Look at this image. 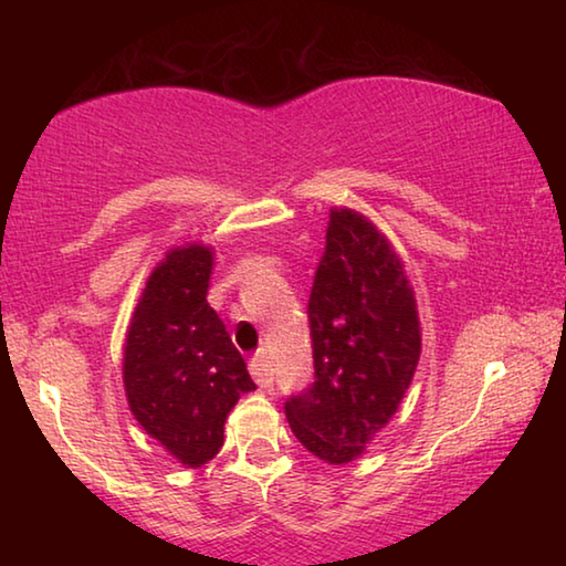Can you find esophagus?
Masks as SVG:
<instances>
[{
  "label": "esophagus",
  "mask_w": 566,
  "mask_h": 566,
  "mask_svg": "<svg viewBox=\"0 0 566 566\" xmlns=\"http://www.w3.org/2000/svg\"><path fill=\"white\" fill-rule=\"evenodd\" d=\"M249 371H252L254 381L260 387H272L274 381V371H272V364H270V357H266V352L260 349L252 357V361H249Z\"/></svg>",
  "instance_id": "esophagus-1"
}]
</instances>
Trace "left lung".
Wrapping results in <instances>:
<instances>
[{
    "instance_id": "8db88e82",
    "label": "left lung",
    "mask_w": 566,
    "mask_h": 566,
    "mask_svg": "<svg viewBox=\"0 0 566 566\" xmlns=\"http://www.w3.org/2000/svg\"><path fill=\"white\" fill-rule=\"evenodd\" d=\"M306 314L314 381L286 399L284 411L314 457L347 464L397 411L421 352L405 266L367 217L329 212Z\"/></svg>"
}]
</instances>
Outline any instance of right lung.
Instances as JSON below:
<instances>
[{"label": "right lung", "mask_w": 566, "mask_h": 566, "mask_svg": "<svg viewBox=\"0 0 566 566\" xmlns=\"http://www.w3.org/2000/svg\"><path fill=\"white\" fill-rule=\"evenodd\" d=\"M214 252L177 247L149 274L124 344V391L142 429L187 467L224 444L239 395L256 389L242 354L207 302Z\"/></svg>", "instance_id": "1"}]
</instances>
